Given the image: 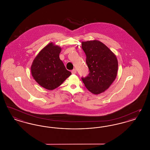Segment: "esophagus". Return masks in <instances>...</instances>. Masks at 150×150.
Returning <instances> with one entry per match:
<instances>
[{
    "mask_svg": "<svg viewBox=\"0 0 150 150\" xmlns=\"http://www.w3.org/2000/svg\"><path fill=\"white\" fill-rule=\"evenodd\" d=\"M71 73L72 74H75L76 73V70L75 69H73L71 71Z\"/></svg>",
    "mask_w": 150,
    "mask_h": 150,
    "instance_id": "1",
    "label": "esophagus"
}]
</instances>
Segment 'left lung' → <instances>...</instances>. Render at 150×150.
Masks as SVG:
<instances>
[{
    "label": "left lung",
    "instance_id": "8db88e82",
    "mask_svg": "<svg viewBox=\"0 0 150 150\" xmlns=\"http://www.w3.org/2000/svg\"><path fill=\"white\" fill-rule=\"evenodd\" d=\"M89 73L81 78L87 89L94 94L104 92L116 79L118 62L114 53L98 40L81 42Z\"/></svg>",
    "mask_w": 150,
    "mask_h": 150
}]
</instances>
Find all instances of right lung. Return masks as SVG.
<instances>
[{"label": "right lung", "mask_w": 150, "mask_h": 150, "mask_svg": "<svg viewBox=\"0 0 150 150\" xmlns=\"http://www.w3.org/2000/svg\"><path fill=\"white\" fill-rule=\"evenodd\" d=\"M61 51L60 47L50 43L40 50L31 64L33 78L47 89H56L71 74L59 58Z\"/></svg>", "instance_id": "add662e5"}]
</instances>
